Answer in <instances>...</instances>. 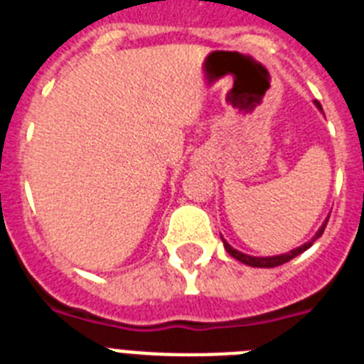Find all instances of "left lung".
Returning <instances> with one entry per match:
<instances>
[{
	"label": "left lung",
	"mask_w": 364,
	"mask_h": 364,
	"mask_svg": "<svg viewBox=\"0 0 364 364\" xmlns=\"http://www.w3.org/2000/svg\"><path fill=\"white\" fill-rule=\"evenodd\" d=\"M314 105L321 110V105L318 102V100H314ZM327 220H329V217L326 218V223L321 224V228L316 232V235L310 239L309 243L301 245V247H297V249H294V250H289V252H286V254H279V256H265V258H258V256H249V254L239 252V250L233 249L232 245L226 243V239H223V243H224V249H226V252H228L230 256H233L235 259H239L241 264H247V265H250V267H277V265L286 264V262H289V259H294L295 256H299L301 252H305L306 249H310L316 239L321 237V233H323V230H326V226H327Z\"/></svg>",
	"instance_id": "8db88e82"
}]
</instances>
